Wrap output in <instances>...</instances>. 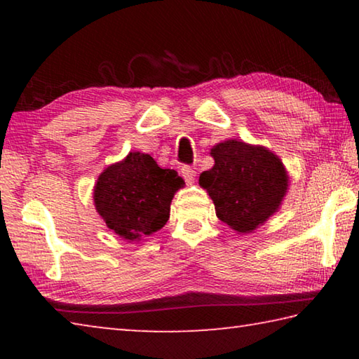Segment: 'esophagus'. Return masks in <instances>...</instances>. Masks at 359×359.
I'll return each instance as SVG.
<instances>
[{
  "mask_svg": "<svg viewBox=\"0 0 359 359\" xmlns=\"http://www.w3.org/2000/svg\"><path fill=\"white\" fill-rule=\"evenodd\" d=\"M182 177L185 179V182L188 185H191V184H194V179H196V171H194L193 168H190V166H184L182 168Z\"/></svg>",
  "mask_w": 359,
  "mask_h": 359,
  "instance_id": "obj_1",
  "label": "esophagus"
}]
</instances>
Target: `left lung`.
I'll return each mask as SVG.
<instances>
[{
  "label": "left lung",
  "mask_w": 359,
  "mask_h": 359,
  "mask_svg": "<svg viewBox=\"0 0 359 359\" xmlns=\"http://www.w3.org/2000/svg\"><path fill=\"white\" fill-rule=\"evenodd\" d=\"M215 165L199 175L215 214L238 234L253 233L278 212L290 177L280 158L264 145L228 139L210 149Z\"/></svg>",
  "instance_id": "8db88e82"
}]
</instances>
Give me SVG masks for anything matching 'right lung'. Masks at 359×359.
Instances as JSON below:
<instances>
[{"label": "right lung", "mask_w": 359, "mask_h": 359, "mask_svg": "<svg viewBox=\"0 0 359 359\" xmlns=\"http://www.w3.org/2000/svg\"><path fill=\"white\" fill-rule=\"evenodd\" d=\"M184 185L174 169H161L149 154L130 151L100 174L95 209L118 238L139 242L165 226L174 194Z\"/></svg>", "instance_id": "add662e5"}]
</instances>
